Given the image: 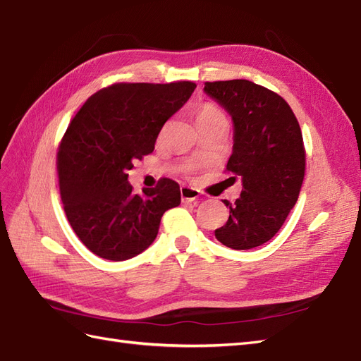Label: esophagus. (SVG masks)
Wrapping results in <instances>:
<instances>
[{"label": "esophagus", "instance_id": "esophagus-1", "mask_svg": "<svg viewBox=\"0 0 361 361\" xmlns=\"http://www.w3.org/2000/svg\"><path fill=\"white\" fill-rule=\"evenodd\" d=\"M180 194H181L183 203H194V201L200 197V192L190 186H183L180 189Z\"/></svg>", "mask_w": 361, "mask_h": 361}]
</instances>
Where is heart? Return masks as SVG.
I'll list each match as a JSON object with an SVG mask.
<instances>
[{
    "label": "heart",
    "mask_w": 361,
    "mask_h": 361,
    "mask_svg": "<svg viewBox=\"0 0 361 361\" xmlns=\"http://www.w3.org/2000/svg\"><path fill=\"white\" fill-rule=\"evenodd\" d=\"M194 116H195V123L198 128L211 123H216V121H226V116L223 114L221 109L219 106H215L214 103H201L195 107L194 111Z\"/></svg>",
    "instance_id": "1"
}]
</instances>
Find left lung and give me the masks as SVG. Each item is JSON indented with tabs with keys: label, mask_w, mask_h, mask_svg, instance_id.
I'll return each instance as SVG.
<instances>
[{
	"label": "left lung",
	"mask_w": 361,
	"mask_h": 361,
	"mask_svg": "<svg viewBox=\"0 0 361 361\" xmlns=\"http://www.w3.org/2000/svg\"><path fill=\"white\" fill-rule=\"evenodd\" d=\"M204 92L232 116L235 132L226 181L243 183L235 203L224 200L229 220L215 237L231 249H254L280 231L298 200L306 171L300 124L279 94L252 81H206Z\"/></svg>",
	"instance_id": "obj_1"
}]
</instances>
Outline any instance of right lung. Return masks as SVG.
<instances>
[{
    "mask_svg": "<svg viewBox=\"0 0 361 361\" xmlns=\"http://www.w3.org/2000/svg\"><path fill=\"white\" fill-rule=\"evenodd\" d=\"M195 87L192 81L115 82L71 120L58 146V183L67 220L90 252L112 262L141 254L163 214L180 204L177 181L160 178L135 195L128 171L152 154L163 124Z\"/></svg>",
    "mask_w": 361,
    "mask_h": 361,
    "instance_id": "right-lung-1",
    "label": "right lung"
}]
</instances>
